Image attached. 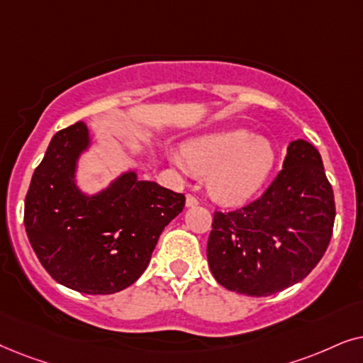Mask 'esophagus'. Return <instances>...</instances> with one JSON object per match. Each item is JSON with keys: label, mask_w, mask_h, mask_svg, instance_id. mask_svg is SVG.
Masks as SVG:
<instances>
[{"label": "esophagus", "mask_w": 363, "mask_h": 363, "mask_svg": "<svg viewBox=\"0 0 363 363\" xmlns=\"http://www.w3.org/2000/svg\"><path fill=\"white\" fill-rule=\"evenodd\" d=\"M197 204H199V199H197L196 196H192V194L186 196V206L187 207H192V206H197Z\"/></svg>", "instance_id": "obj_1"}]
</instances>
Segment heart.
<instances>
[{
    "instance_id": "heart-1",
    "label": "heart",
    "mask_w": 363,
    "mask_h": 363,
    "mask_svg": "<svg viewBox=\"0 0 363 363\" xmlns=\"http://www.w3.org/2000/svg\"><path fill=\"white\" fill-rule=\"evenodd\" d=\"M169 157L184 174H209L211 196L224 204H240L257 194L277 161L274 144L242 125L192 138L184 151H174Z\"/></svg>"
}]
</instances>
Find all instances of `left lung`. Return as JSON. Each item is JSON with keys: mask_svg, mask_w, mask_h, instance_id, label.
Instances as JSON below:
<instances>
[{"mask_svg": "<svg viewBox=\"0 0 363 363\" xmlns=\"http://www.w3.org/2000/svg\"><path fill=\"white\" fill-rule=\"evenodd\" d=\"M335 201L311 143L289 144L284 166L259 199L214 212L207 260L227 291L267 297L306 279L330 242Z\"/></svg>", "mask_w": 363, "mask_h": 363, "instance_id": "obj_1", "label": "left lung"}]
</instances>
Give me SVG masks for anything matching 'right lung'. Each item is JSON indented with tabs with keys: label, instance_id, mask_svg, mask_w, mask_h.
Instances as JSON below:
<instances>
[{
	"label": "right lung",
	"instance_id": "right-lung-1",
	"mask_svg": "<svg viewBox=\"0 0 363 363\" xmlns=\"http://www.w3.org/2000/svg\"><path fill=\"white\" fill-rule=\"evenodd\" d=\"M88 125L76 123L52 136L24 201V227L43 267L72 291L106 296L129 287L151 260L159 235L184 209L186 197L136 172L86 196L76 187Z\"/></svg>",
	"mask_w": 363,
	"mask_h": 363
}]
</instances>
